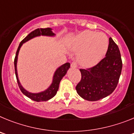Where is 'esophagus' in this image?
Instances as JSON below:
<instances>
[{
	"label": "esophagus",
	"instance_id": "34e87169",
	"mask_svg": "<svg viewBox=\"0 0 134 134\" xmlns=\"http://www.w3.org/2000/svg\"><path fill=\"white\" fill-rule=\"evenodd\" d=\"M71 67L72 68H76V67H77V64H76V62H72V64H71Z\"/></svg>",
	"mask_w": 134,
	"mask_h": 134
}]
</instances>
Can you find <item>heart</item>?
Returning a JSON list of instances; mask_svg holds the SVG:
<instances>
[{
	"mask_svg": "<svg viewBox=\"0 0 134 134\" xmlns=\"http://www.w3.org/2000/svg\"><path fill=\"white\" fill-rule=\"evenodd\" d=\"M69 47L79 52L77 60L81 66L90 67L97 64L107 53L109 39L103 33L85 31L72 39Z\"/></svg>",
	"mask_w": 134,
	"mask_h": 134,
	"instance_id": "b5f03b06",
	"label": "heart"
}]
</instances>
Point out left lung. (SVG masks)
Instances as JSON below:
<instances>
[{
	"label": "left lung",
	"instance_id": "8db88e82",
	"mask_svg": "<svg viewBox=\"0 0 134 134\" xmlns=\"http://www.w3.org/2000/svg\"><path fill=\"white\" fill-rule=\"evenodd\" d=\"M105 57L96 66L80 69L81 80L76 86L78 94L84 99L96 101L113 93L119 82L122 60L118 45L109 38Z\"/></svg>",
	"mask_w": 134,
	"mask_h": 134
}]
</instances>
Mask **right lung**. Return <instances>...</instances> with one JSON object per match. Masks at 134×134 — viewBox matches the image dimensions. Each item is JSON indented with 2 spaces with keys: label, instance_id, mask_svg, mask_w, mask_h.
I'll list each match as a JSON object with an SVG mask.
<instances>
[{
  "label": "right lung",
  "instance_id": "add662e5",
  "mask_svg": "<svg viewBox=\"0 0 134 134\" xmlns=\"http://www.w3.org/2000/svg\"><path fill=\"white\" fill-rule=\"evenodd\" d=\"M40 35H44V36H54L55 34H54L52 31V29L51 28H41V29H37L31 32L29 35L26 36L22 41H21V43H19V46L18 47V49L16 50V55H15V60H14V65H15V75H16V80L18 82L19 87L20 90L21 92L23 93L25 96H27V97H29L31 100H35L37 102H41V101H46L52 98H53L54 96L56 94L57 91L59 88V85L62 79L66 75L67 73V71L70 68V64L69 62L64 64L60 66L58 69L55 70L54 72V76H53V80L52 83L51 84L50 86L48 87L46 91H42L38 93H29L27 91H26L24 88H23L22 85L20 83L19 80L18 78V74H17V70H16V64H17V59H18V54L20 50V48L22 46V45L24 43H25L26 41H29V40H31L32 38L35 37L40 36Z\"/></svg>",
  "mask_w": 134,
  "mask_h": 134
}]
</instances>
